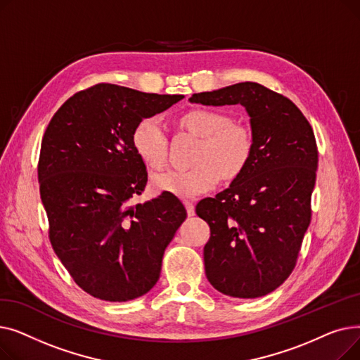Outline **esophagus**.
Instances as JSON below:
<instances>
[{
	"instance_id": "obj_1",
	"label": "esophagus",
	"mask_w": 360,
	"mask_h": 360,
	"mask_svg": "<svg viewBox=\"0 0 360 360\" xmlns=\"http://www.w3.org/2000/svg\"><path fill=\"white\" fill-rule=\"evenodd\" d=\"M185 207H186V212H188V216H194L195 214V207L191 201H185Z\"/></svg>"
}]
</instances>
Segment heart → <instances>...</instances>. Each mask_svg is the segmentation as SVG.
Listing matches in <instances>:
<instances>
[{"mask_svg":"<svg viewBox=\"0 0 360 360\" xmlns=\"http://www.w3.org/2000/svg\"><path fill=\"white\" fill-rule=\"evenodd\" d=\"M181 125L201 139L191 169H167L151 176L159 193L179 198H194L214 188L220 176L235 178L251 159L254 140L251 131L221 110L197 108L188 110ZM132 147L139 158L151 167L166 160L167 137L162 120L156 115L143 118L132 131Z\"/></svg>","mask_w":360,"mask_h":360,"instance_id":"heart-1","label":"heart"}]
</instances>
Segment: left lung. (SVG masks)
Here are the masks:
<instances>
[{"label": "left lung", "mask_w": 360, "mask_h": 360, "mask_svg": "<svg viewBox=\"0 0 360 360\" xmlns=\"http://www.w3.org/2000/svg\"><path fill=\"white\" fill-rule=\"evenodd\" d=\"M191 103L242 105L254 148L229 188L197 204L209 223L204 269L220 293L254 299L276 290L295 269L311 223L318 150L299 108L258 83L195 93Z\"/></svg>", "instance_id": "left-lung-1"}]
</instances>
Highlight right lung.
<instances>
[{
	"mask_svg": "<svg viewBox=\"0 0 360 360\" xmlns=\"http://www.w3.org/2000/svg\"><path fill=\"white\" fill-rule=\"evenodd\" d=\"M181 99L102 83L71 96L45 131L37 179L49 239L72 280L94 297L146 295L186 219L184 204L167 193L131 204L147 184L132 131Z\"/></svg>",
	"mask_w": 360,
	"mask_h": 360,
	"instance_id": "obj_1",
	"label": "right lung"
}]
</instances>
